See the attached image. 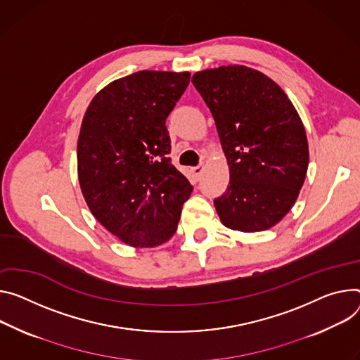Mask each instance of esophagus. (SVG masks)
I'll use <instances>...</instances> for the list:
<instances>
[{
    "instance_id": "34e87169",
    "label": "esophagus",
    "mask_w": 360,
    "mask_h": 360,
    "mask_svg": "<svg viewBox=\"0 0 360 360\" xmlns=\"http://www.w3.org/2000/svg\"><path fill=\"white\" fill-rule=\"evenodd\" d=\"M191 171H192V174H193V176H195V178H197V179H198V178H200V176H201V174H202V171H204V167H201V165H200V167H193V168H192V169H191Z\"/></svg>"
}]
</instances>
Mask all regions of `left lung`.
Returning a JSON list of instances; mask_svg holds the SVG:
<instances>
[{
  "instance_id": "1",
  "label": "left lung",
  "mask_w": 360,
  "mask_h": 360,
  "mask_svg": "<svg viewBox=\"0 0 360 360\" xmlns=\"http://www.w3.org/2000/svg\"><path fill=\"white\" fill-rule=\"evenodd\" d=\"M230 168L214 200L221 222L236 231L274 226L296 202L309 167L303 122L287 94L258 70L230 64L195 73Z\"/></svg>"
}]
</instances>
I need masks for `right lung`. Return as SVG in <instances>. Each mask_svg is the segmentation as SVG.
<instances>
[{"label":"right lung","instance_id":"right-lung-1","mask_svg":"<svg viewBox=\"0 0 360 360\" xmlns=\"http://www.w3.org/2000/svg\"><path fill=\"white\" fill-rule=\"evenodd\" d=\"M188 72L142 70L90 102L77 141L79 182L94 218L124 244L149 248L176 231L192 185L172 165L167 117Z\"/></svg>","mask_w":360,"mask_h":360}]
</instances>
